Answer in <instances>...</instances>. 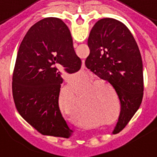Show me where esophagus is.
<instances>
[{
    "label": "esophagus",
    "instance_id": "1",
    "mask_svg": "<svg viewBox=\"0 0 157 157\" xmlns=\"http://www.w3.org/2000/svg\"><path fill=\"white\" fill-rule=\"evenodd\" d=\"M74 47H77V44H74Z\"/></svg>",
    "mask_w": 157,
    "mask_h": 157
}]
</instances>
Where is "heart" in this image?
Here are the masks:
<instances>
[{"label": "heart", "instance_id": "heart-1", "mask_svg": "<svg viewBox=\"0 0 157 157\" xmlns=\"http://www.w3.org/2000/svg\"><path fill=\"white\" fill-rule=\"evenodd\" d=\"M94 79H87L85 81H80L78 83V87H80L81 84L84 82L91 83ZM97 84H85L83 85L79 89L78 92V97L83 95L78 103V112H79L81 109L88 110L99 118L102 120H112V110L111 105L107 102V99L105 94L101 88L96 87ZM78 87V82L76 80H71L67 83V90H68L70 94H75Z\"/></svg>", "mask_w": 157, "mask_h": 157}]
</instances>
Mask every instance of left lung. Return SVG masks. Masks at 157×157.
I'll return each instance as SVG.
<instances>
[{
  "instance_id": "obj_1",
  "label": "left lung",
  "mask_w": 157,
  "mask_h": 157,
  "mask_svg": "<svg viewBox=\"0 0 157 157\" xmlns=\"http://www.w3.org/2000/svg\"><path fill=\"white\" fill-rule=\"evenodd\" d=\"M90 55L85 66L114 87L121 102L114 134L124 128L140 108L144 94L143 63L129 29L118 20L102 18L88 39Z\"/></svg>"
}]
</instances>
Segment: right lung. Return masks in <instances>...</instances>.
Wrapping results in <instances>:
<instances>
[{
  "instance_id": "obj_1",
  "label": "right lung",
  "mask_w": 157,
  "mask_h": 157,
  "mask_svg": "<svg viewBox=\"0 0 157 157\" xmlns=\"http://www.w3.org/2000/svg\"><path fill=\"white\" fill-rule=\"evenodd\" d=\"M80 67L69 29L60 18L39 21L23 37L13 71V100L20 116L41 134L70 136L59 107L61 75Z\"/></svg>"
}]
</instances>
